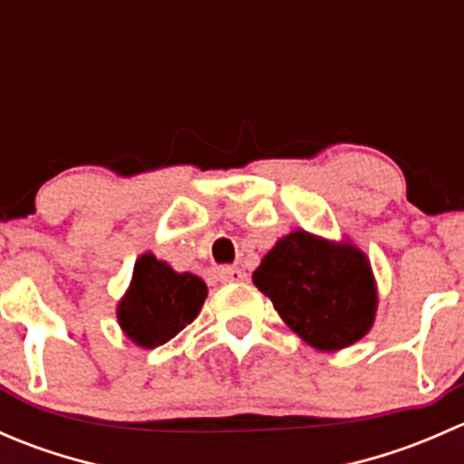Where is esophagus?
<instances>
[{"label":"esophagus","instance_id":"34e87169","mask_svg":"<svg viewBox=\"0 0 464 464\" xmlns=\"http://www.w3.org/2000/svg\"><path fill=\"white\" fill-rule=\"evenodd\" d=\"M218 278L222 280V283H242V280L246 278V274L242 269H237V266H222V269L218 271Z\"/></svg>","mask_w":464,"mask_h":464}]
</instances>
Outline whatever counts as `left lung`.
<instances>
[{
  "instance_id": "8db88e82",
  "label": "left lung",
  "mask_w": 464,
  "mask_h": 464,
  "mask_svg": "<svg viewBox=\"0 0 464 464\" xmlns=\"http://www.w3.org/2000/svg\"><path fill=\"white\" fill-rule=\"evenodd\" d=\"M254 285L271 298L280 319L323 353L357 343L375 323V276L353 242L289 233L262 258Z\"/></svg>"
}]
</instances>
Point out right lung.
Wrapping results in <instances>:
<instances>
[{
	"label": "right lung",
	"instance_id": "1",
	"mask_svg": "<svg viewBox=\"0 0 464 464\" xmlns=\"http://www.w3.org/2000/svg\"><path fill=\"white\" fill-rule=\"evenodd\" d=\"M206 294L208 289L199 276L177 274L168 262L143 254L116 307L119 325L141 348H157L195 321Z\"/></svg>",
	"mask_w": 464,
	"mask_h": 464
}]
</instances>
